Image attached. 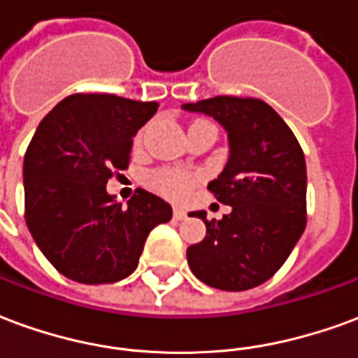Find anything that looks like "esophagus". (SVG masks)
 Here are the masks:
<instances>
[{
    "label": "esophagus",
    "mask_w": 358,
    "mask_h": 358,
    "mask_svg": "<svg viewBox=\"0 0 358 358\" xmlns=\"http://www.w3.org/2000/svg\"><path fill=\"white\" fill-rule=\"evenodd\" d=\"M172 217H174V220H184V218H186V210L176 207V209L172 210Z\"/></svg>",
    "instance_id": "34e87169"
}]
</instances>
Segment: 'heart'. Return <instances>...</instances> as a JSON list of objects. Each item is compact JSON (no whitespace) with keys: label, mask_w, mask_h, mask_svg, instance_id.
<instances>
[{"label":"heart","mask_w":358,"mask_h":358,"mask_svg":"<svg viewBox=\"0 0 358 358\" xmlns=\"http://www.w3.org/2000/svg\"><path fill=\"white\" fill-rule=\"evenodd\" d=\"M136 141H141V132L138 134ZM197 182L199 176L195 172L171 169V166L157 169L149 174V186L155 187L157 192H161L171 199H184L192 192V187L197 186Z\"/></svg>","instance_id":"b5f03b06"}]
</instances>
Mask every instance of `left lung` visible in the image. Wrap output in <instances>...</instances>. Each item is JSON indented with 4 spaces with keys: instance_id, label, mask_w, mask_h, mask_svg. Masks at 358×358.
Wrapping results in <instances>:
<instances>
[{
    "instance_id": "8db88e82",
    "label": "left lung",
    "mask_w": 358,
    "mask_h": 358,
    "mask_svg": "<svg viewBox=\"0 0 358 358\" xmlns=\"http://www.w3.org/2000/svg\"><path fill=\"white\" fill-rule=\"evenodd\" d=\"M228 132L230 157L209 192L232 210L207 220L203 241L187 248V264L210 287L243 292L276 274L307 226V164L289 126L255 97L218 95L186 103Z\"/></svg>"
}]
</instances>
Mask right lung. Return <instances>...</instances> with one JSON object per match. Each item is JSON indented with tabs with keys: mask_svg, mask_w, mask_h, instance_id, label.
<instances>
[{
	"mask_svg": "<svg viewBox=\"0 0 358 358\" xmlns=\"http://www.w3.org/2000/svg\"><path fill=\"white\" fill-rule=\"evenodd\" d=\"M159 103L113 94H73L38 126L24 153V220L36 245L63 276L113 284L130 276L171 205L136 189L128 207L105 184L130 163L132 138Z\"/></svg>",
	"mask_w": 358,
	"mask_h": 358,
	"instance_id": "add662e5",
	"label": "right lung"
}]
</instances>
